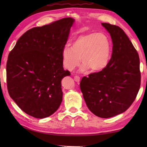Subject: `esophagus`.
<instances>
[{"label": "esophagus", "instance_id": "34e87169", "mask_svg": "<svg viewBox=\"0 0 147 147\" xmlns=\"http://www.w3.org/2000/svg\"><path fill=\"white\" fill-rule=\"evenodd\" d=\"M74 81H76V82L78 83L80 82V78L78 76H74Z\"/></svg>", "mask_w": 147, "mask_h": 147}]
</instances>
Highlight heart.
I'll return each mask as SVG.
<instances>
[{"label": "heart", "mask_w": 147, "mask_h": 147, "mask_svg": "<svg viewBox=\"0 0 147 147\" xmlns=\"http://www.w3.org/2000/svg\"><path fill=\"white\" fill-rule=\"evenodd\" d=\"M111 44L109 37L103 33L84 34L74 40L71 47L62 50L64 67L72 71L82 62V71L92 73L101 71L107 67L111 57Z\"/></svg>", "instance_id": "1"}]
</instances>
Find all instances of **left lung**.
<instances>
[{"label": "left lung", "mask_w": 147, "mask_h": 147, "mask_svg": "<svg viewBox=\"0 0 147 147\" xmlns=\"http://www.w3.org/2000/svg\"><path fill=\"white\" fill-rule=\"evenodd\" d=\"M102 25L110 33L112 53L104 69L84 76L80 89L89 110L109 118L125 112L135 100L140 88L141 74L138 52L120 27Z\"/></svg>", "instance_id": "8db88e82"}]
</instances>
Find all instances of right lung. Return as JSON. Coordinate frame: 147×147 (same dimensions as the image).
I'll use <instances>...</instances> for the list:
<instances>
[{
    "label": "right lung",
    "instance_id": "obj_1",
    "mask_svg": "<svg viewBox=\"0 0 147 147\" xmlns=\"http://www.w3.org/2000/svg\"><path fill=\"white\" fill-rule=\"evenodd\" d=\"M74 22L65 18L33 28L9 53L6 65L9 94L31 116L47 117L61 104V81L71 75L63 68L62 52Z\"/></svg>",
    "mask_w": 147,
    "mask_h": 147
}]
</instances>
